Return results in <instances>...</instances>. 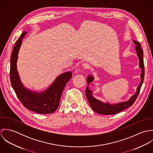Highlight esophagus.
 Instances as JSON below:
<instances>
[{
    "label": "esophagus",
    "mask_w": 153,
    "mask_h": 153,
    "mask_svg": "<svg viewBox=\"0 0 153 153\" xmlns=\"http://www.w3.org/2000/svg\"><path fill=\"white\" fill-rule=\"evenodd\" d=\"M82 66V68H83L84 69H89V68H90L89 65L88 63H86V62L83 63Z\"/></svg>",
    "instance_id": "esophagus-1"
}]
</instances>
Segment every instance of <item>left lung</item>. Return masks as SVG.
Segmentation results:
<instances>
[{
	"instance_id": "obj_1",
	"label": "left lung",
	"mask_w": 153,
	"mask_h": 153,
	"mask_svg": "<svg viewBox=\"0 0 153 153\" xmlns=\"http://www.w3.org/2000/svg\"><path fill=\"white\" fill-rule=\"evenodd\" d=\"M134 43L135 44V49L137 50V53L139 58V66L141 69V74L140 75L141 76V82L140 85L137 89V92L134 95H133L131 98L126 102H121L118 104H110L108 102L104 103L102 101L98 100L92 96V92L89 89V84L93 81L94 77L91 75H89L88 76L87 82L88 87L85 90V94L87 98L88 101L89 103V105L92 107V109L98 114H103V115H113L122 111L124 110L132 105V104L135 101L140 91V89L141 85L143 83L144 78V65L143 61V51L141 46V45L135 41H133Z\"/></svg>"
}]
</instances>
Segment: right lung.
I'll return each instance as SVG.
<instances>
[{"label": "right lung", "instance_id": "add662e5", "mask_svg": "<svg viewBox=\"0 0 153 153\" xmlns=\"http://www.w3.org/2000/svg\"><path fill=\"white\" fill-rule=\"evenodd\" d=\"M27 32H23L16 41L10 59V79L18 99L27 109L47 114L55 112L59 105L61 97L66 83L72 78V72H66L58 76L53 84L42 92H33L24 87L18 72L16 62L22 39Z\"/></svg>", "mask_w": 153, "mask_h": 153}]
</instances>
